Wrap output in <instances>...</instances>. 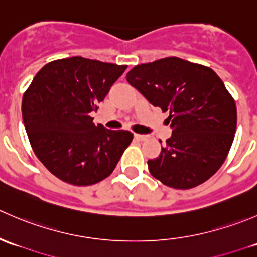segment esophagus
Listing matches in <instances>:
<instances>
[{
	"instance_id": "esophagus-1",
	"label": "esophagus",
	"mask_w": 257,
	"mask_h": 257,
	"mask_svg": "<svg viewBox=\"0 0 257 257\" xmlns=\"http://www.w3.org/2000/svg\"><path fill=\"white\" fill-rule=\"evenodd\" d=\"M134 137H136V139H138V141H141V142L148 139V136H145V134H134Z\"/></svg>"
}]
</instances>
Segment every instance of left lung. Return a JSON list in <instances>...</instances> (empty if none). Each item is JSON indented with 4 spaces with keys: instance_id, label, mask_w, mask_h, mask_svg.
<instances>
[{
    "instance_id": "8db88e82",
    "label": "left lung",
    "mask_w": 257,
    "mask_h": 257,
    "mask_svg": "<svg viewBox=\"0 0 257 257\" xmlns=\"http://www.w3.org/2000/svg\"><path fill=\"white\" fill-rule=\"evenodd\" d=\"M126 80L172 121V137L159 157L148 160L150 174L183 190L211 178L229 154L237 120L234 98L220 77L209 67L167 57L136 66Z\"/></svg>"
}]
</instances>
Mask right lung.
Masks as SVG:
<instances>
[{
	"label": "right lung",
	"instance_id": "add662e5",
	"mask_svg": "<svg viewBox=\"0 0 257 257\" xmlns=\"http://www.w3.org/2000/svg\"><path fill=\"white\" fill-rule=\"evenodd\" d=\"M126 66L71 57L49 62L22 98V118L36 157L62 181L93 185L109 177L133 141L128 131L95 125L97 112Z\"/></svg>",
	"mask_w": 257,
	"mask_h": 257
}]
</instances>
